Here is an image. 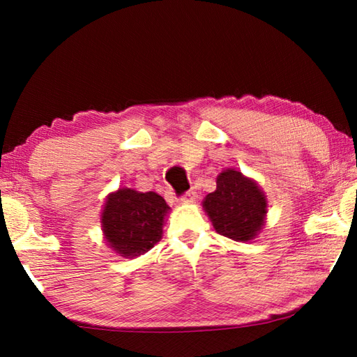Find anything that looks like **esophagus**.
I'll use <instances>...</instances> for the list:
<instances>
[{
    "mask_svg": "<svg viewBox=\"0 0 357 357\" xmlns=\"http://www.w3.org/2000/svg\"><path fill=\"white\" fill-rule=\"evenodd\" d=\"M195 200H197V192H193V190H189L185 195L181 197V202L183 203H193Z\"/></svg>",
    "mask_w": 357,
    "mask_h": 357,
    "instance_id": "obj_1",
    "label": "esophagus"
}]
</instances>
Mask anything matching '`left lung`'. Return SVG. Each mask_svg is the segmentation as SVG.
<instances>
[{
    "label": "left lung",
    "instance_id": "obj_1",
    "mask_svg": "<svg viewBox=\"0 0 357 357\" xmlns=\"http://www.w3.org/2000/svg\"><path fill=\"white\" fill-rule=\"evenodd\" d=\"M217 189L203 200V211L215 231L238 243L258 238L268 215V198L255 179L225 168L217 176Z\"/></svg>",
    "mask_w": 357,
    "mask_h": 357
}]
</instances>
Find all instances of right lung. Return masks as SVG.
I'll use <instances>...</instances> for the list:
<instances>
[{"mask_svg":"<svg viewBox=\"0 0 357 357\" xmlns=\"http://www.w3.org/2000/svg\"><path fill=\"white\" fill-rule=\"evenodd\" d=\"M170 206L159 193L123 187L108 193L100 213L104 239L124 258H135L162 239Z\"/></svg>","mask_w":357,"mask_h":357,"instance_id":"right-lung-1","label":"right lung"}]
</instances>
